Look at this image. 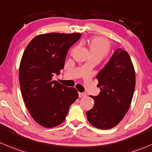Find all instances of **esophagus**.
Returning <instances> with one entry per match:
<instances>
[{"instance_id": "esophagus-1", "label": "esophagus", "mask_w": 152, "mask_h": 152, "mask_svg": "<svg viewBox=\"0 0 152 152\" xmlns=\"http://www.w3.org/2000/svg\"><path fill=\"white\" fill-rule=\"evenodd\" d=\"M87 96L86 93H79V97H83V96Z\"/></svg>"}]
</instances>
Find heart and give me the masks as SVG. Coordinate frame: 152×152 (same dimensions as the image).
Masks as SVG:
<instances>
[{
    "label": "heart",
    "mask_w": 152,
    "mask_h": 152,
    "mask_svg": "<svg viewBox=\"0 0 152 152\" xmlns=\"http://www.w3.org/2000/svg\"><path fill=\"white\" fill-rule=\"evenodd\" d=\"M88 48L91 56H95L102 58L108 53L110 45V42L104 38L94 37L88 41Z\"/></svg>",
    "instance_id": "heart-1"
}]
</instances>
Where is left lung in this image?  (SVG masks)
<instances>
[{"label":"left lung","mask_w":152,"mask_h":152,"mask_svg":"<svg viewBox=\"0 0 152 152\" xmlns=\"http://www.w3.org/2000/svg\"><path fill=\"white\" fill-rule=\"evenodd\" d=\"M96 79L101 91L91 96L94 105L87 111V118L97 129H110L125 117L134 92L135 71L129 53L116 50Z\"/></svg>","instance_id":"obj_1"}]
</instances>
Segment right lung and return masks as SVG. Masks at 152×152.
Wrapping results in <instances>:
<instances>
[{
  "label": "right lung",
  "mask_w": 152,
  "mask_h": 152,
  "mask_svg": "<svg viewBox=\"0 0 152 152\" xmlns=\"http://www.w3.org/2000/svg\"><path fill=\"white\" fill-rule=\"evenodd\" d=\"M81 36L80 33L56 32L37 35L23 52L19 67L22 96L34 120L45 128L62 123L79 97L74 88L64 86L52 78L60 74L69 48Z\"/></svg>",
  "instance_id": "1"
}]
</instances>
